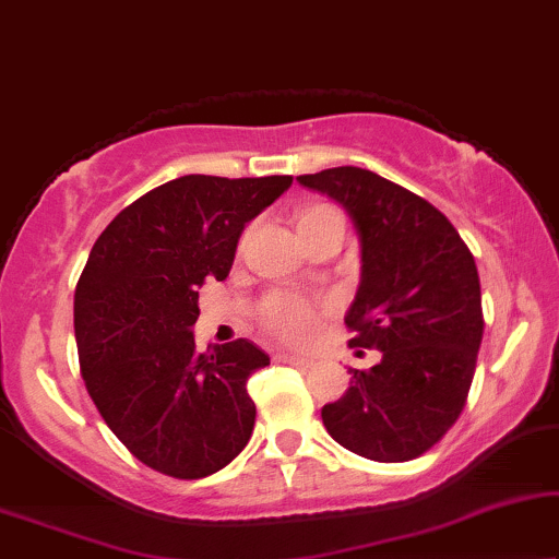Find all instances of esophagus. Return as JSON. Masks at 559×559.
I'll use <instances>...</instances> for the list:
<instances>
[{
	"mask_svg": "<svg viewBox=\"0 0 559 559\" xmlns=\"http://www.w3.org/2000/svg\"><path fill=\"white\" fill-rule=\"evenodd\" d=\"M275 360L286 362V366H296V368L314 366V360H309V357H301V355H294V353H275Z\"/></svg>",
	"mask_w": 559,
	"mask_h": 559,
	"instance_id": "esophagus-1",
	"label": "esophagus"
}]
</instances>
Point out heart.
Returning <instances> with one entry per match:
<instances>
[{
	"label": "heart",
	"mask_w": 559,
	"mask_h": 559,
	"mask_svg": "<svg viewBox=\"0 0 559 559\" xmlns=\"http://www.w3.org/2000/svg\"><path fill=\"white\" fill-rule=\"evenodd\" d=\"M326 214H337V210H332V206L326 204L307 206V210L299 214V227H307L311 222L326 217ZM258 319L260 324L273 334V337L296 342V345L314 337L319 326L317 309L311 307L309 301H304L299 296H292V294L265 296L258 307Z\"/></svg>",
	"instance_id": "heart-1"
}]
</instances>
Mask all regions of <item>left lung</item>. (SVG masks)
<instances>
[{"instance_id":"8db88e82","label":"left lung","mask_w":559,"mask_h":559,"mask_svg":"<svg viewBox=\"0 0 559 559\" xmlns=\"http://www.w3.org/2000/svg\"><path fill=\"white\" fill-rule=\"evenodd\" d=\"M296 181L353 217L362 275L345 317L349 347L383 355L370 370L349 368L345 396L322 408L324 427L376 463L419 457L463 414L475 376L486 322L473 252L437 206L373 170L340 166Z\"/></svg>"}]
</instances>
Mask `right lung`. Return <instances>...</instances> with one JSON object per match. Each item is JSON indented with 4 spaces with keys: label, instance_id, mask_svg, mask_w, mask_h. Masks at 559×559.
Returning <instances> with one entry per match:
<instances>
[{
    "label": "right lung",
    "instance_id": "obj_1",
    "mask_svg": "<svg viewBox=\"0 0 559 559\" xmlns=\"http://www.w3.org/2000/svg\"><path fill=\"white\" fill-rule=\"evenodd\" d=\"M292 181L174 178L124 206L88 252L73 294L81 376L117 440L153 471L206 478L250 440L248 378L271 357L248 340L199 353L197 286L227 278L245 225Z\"/></svg>",
    "mask_w": 559,
    "mask_h": 559
}]
</instances>
